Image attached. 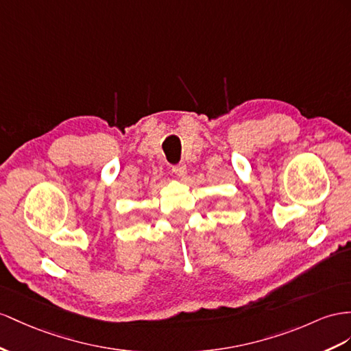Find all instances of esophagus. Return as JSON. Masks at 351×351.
<instances>
[{"label":"esophagus","instance_id":"esophagus-1","mask_svg":"<svg viewBox=\"0 0 351 351\" xmlns=\"http://www.w3.org/2000/svg\"><path fill=\"white\" fill-rule=\"evenodd\" d=\"M172 172L178 176V178H184L186 175V166L184 163L176 165L172 167Z\"/></svg>","mask_w":351,"mask_h":351}]
</instances>
